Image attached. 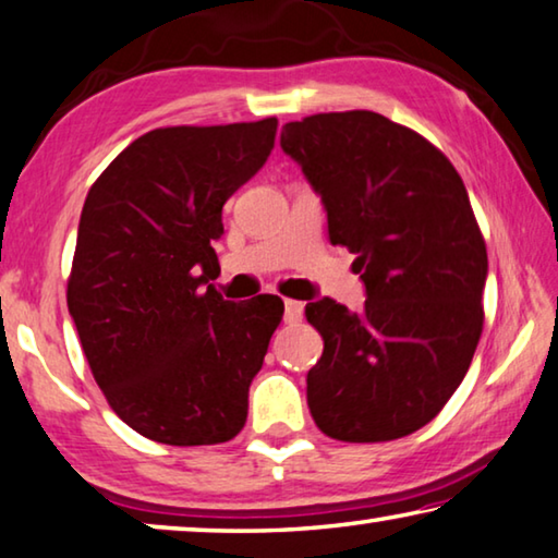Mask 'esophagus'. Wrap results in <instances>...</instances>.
<instances>
[{"label": "esophagus", "instance_id": "34e87169", "mask_svg": "<svg viewBox=\"0 0 558 558\" xmlns=\"http://www.w3.org/2000/svg\"><path fill=\"white\" fill-rule=\"evenodd\" d=\"M302 314H304V304L294 302V299H287V302H284V319L289 324H296V322H302Z\"/></svg>", "mask_w": 558, "mask_h": 558}]
</instances>
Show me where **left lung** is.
I'll return each instance as SVG.
<instances>
[{"instance_id":"obj_1","label":"left lung","mask_w":558,"mask_h":558,"mask_svg":"<svg viewBox=\"0 0 558 558\" xmlns=\"http://www.w3.org/2000/svg\"><path fill=\"white\" fill-rule=\"evenodd\" d=\"M281 149L327 211L329 242L356 254L366 302L306 304L322 359L306 374L316 426L391 441L439 414L484 327L486 246L466 186L424 136L376 111H331L281 130Z\"/></svg>"}]
</instances>
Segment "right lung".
<instances>
[{"mask_svg": "<svg viewBox=\"0 0 558 558\" xmlns=\"http://www.w3.org/2000/svg\"><path fill=\"white\" fill-rule=\"evenodd\" d=\"M277 119L167 126L134 140L84 202L66 306L124 424L169 447L234 439L284 302L209 284L221 209L264 167Z\"/></svg>", "mask_w": 558, "mask_h": 558, "instance_id": "1", "label": "right lung"}]
</instances>
